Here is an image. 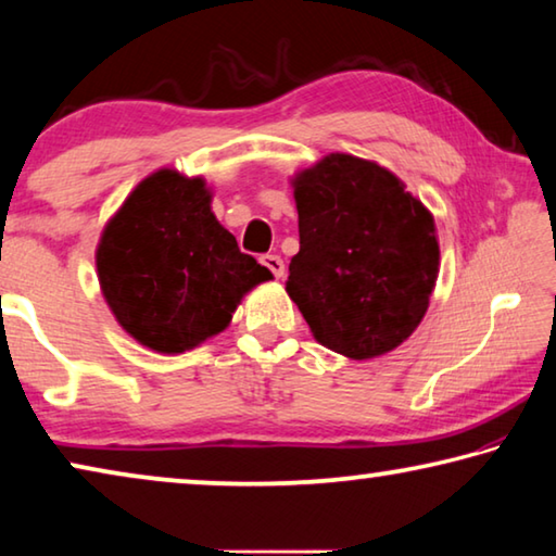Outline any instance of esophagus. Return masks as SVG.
Returning <instances> with one entry per match:
<instances>
[{"mask_svg":"<svg viewBox=\"0 0 556 556\" xmlns=\"http://www.w3.org/2000/svg\"><path fill=\"white\" fill-rule=\"evenodd\" d=\"M262 265H265L277 279L285 277V260H281L279 255H265L262 257Z\"/></svg>","mask_w":556,"mask_h":556,"instance_id":"obj_1","label":"esophagus"}]
</instances>
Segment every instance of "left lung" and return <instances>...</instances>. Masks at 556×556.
<instances>
[{"label": "left lung", "instance_id": "1", "mask_svg": "<svg viewBox=\"0 0 556 556\" xmlns=\"http://www.w3.org/2000/svg\"><path fill=\"white\" fill-rule=\"evenodd\" d=\"M289 181L299 213L289 299L328 351L351 361L394 351L437 287L434 215L390 168L353 154H328Z\"/></svg>", "mask_w": 556, "mask_h": 556}]
</instances>
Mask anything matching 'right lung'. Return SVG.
I'll use <instances>...</instances> for the list:
<instances>
[{"instance_id": "1", "label": "right lung", "mask_w": 556, "mask_h": 556, "mask_svg": "<svg viewBox=\"0 0 556 556\" xmlns=\"http://www.w3.org/2000/svg\"><path fill=\"white\" fill-rule=\"evenodd\" d=\"M203 176L162 166L102 228L96 267L112 316L154 353L178 355L230 326L242 296L275 279L242 255Z\"/></svg>"}]
</instances>
